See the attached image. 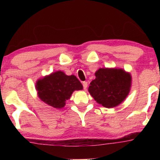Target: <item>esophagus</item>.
I'll return each instance as SVG.
<instances>
[{
	"label": "esophagus",
	"mask_w": 160,
	"mask_h": 160,
	"mask_svg": "<svg viewBox=\"0 0 160 160\" xmlns=\"http://www.w3.org/2000/svg\"><path fill=\"white\" fill-rule=\"evenodd\" d=\"M87 86H88L87 82H86V81L82 82V86H83L84 89H86V88H87Z\"/></svg>",
	"instance_id": "1"
}]
</instances>
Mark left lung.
<instances>
[{
    "label": "left lung",
    "instance_id": "left-lung-1",
    "mask_svg": "<svg viewBox=\"0 0 160 160\" xmlns=\"http://www.w3.org/2000/svg\"><path fill=\"white\" fill-rule=\"evenodd\" d=\"M89 92L105 108H114L126 98L131 87V75L122 69L100 68L95 72Z\"/></svg>",
    "mask_w": 160,
    "mask_h": 160
}]
</instances>
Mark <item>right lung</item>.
Returning <instances> with one entry per match:
<instances>
[{"label":"right lung","instance_id":"1","mask_svg":"<svg viewBox=\"0 0 160 160\" xmlns=\"http://www.w3.org/2000/svg\"><path fill=\"white\" fill-rule=\"evenodd\" d=\"M36 89L39 98L46 104L62 108L73 92L82 89V86L74 75L68 76L62 71H56L38 80Z\"/></svg>","mask_w":160,"mask_h":160}]
</instances>
